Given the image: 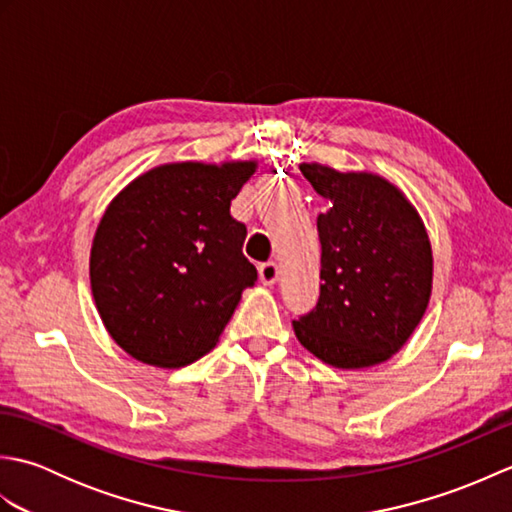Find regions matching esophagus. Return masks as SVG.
<instances>
[{"mask_svg": "<svg viewBox=\"0 0 512 512\" xmlns=\"http://www.w3.org/2000/svg\"><path fill=\"white\" fill-rule=\"evenodd\" d=\"M259 279H262L264 286H273L279 279V266L275 262H266L259 266Z\"/></svg>", "mask_w": 512, "mask_h": 512, "instance_id": "1", "label": "esophagus"}]
</instances>
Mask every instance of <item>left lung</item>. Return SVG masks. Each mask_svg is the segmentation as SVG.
<instances>
[{
  "label": "left lung",
  "mask_w": 512,
  "mask_h": 512,
  "mask_svg": "<svg viewBox=\"0 0 512 512\" xmlns=\"http://www.w3.org/2000/svg\"><path fill=\"white\" fill-rule=\"evenodd\" d=\"M328 209L319 213L321 295L292 328L319 361L363 369L402 350L427 312L433 250L416 206L374 171L301 162Z\"/></svg>",
  "instance_id": "left-lung-1"
}]
</instances>
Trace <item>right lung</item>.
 <instances>
[{
  "label": "right lung",
  "mask_w": 512,
  "mask_h": 512,
  "mask_svg": "<svg viewBox=\"0 0 512 512\" xmlns=\"http://www.w3.org/2000/svg\"><path fill=\"white\" fill-rule=\"evenodd\" d=\"M257 160L165 162L107 204L90 286L114 343L140 363L184 367L211 352L257 270L231 200Z\"/></svg>",
  "instance_id": "1"
}]
</instances>
